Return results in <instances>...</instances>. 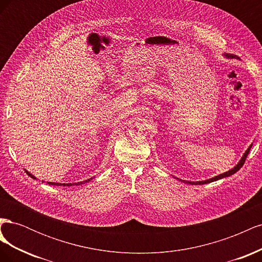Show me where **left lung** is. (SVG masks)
<instances>
[{"instance_id": "1", "label": "left lung", "mask_w": 262, "mask_h": 262, "mask_svg": "<svg viewBox=\"0 0 262 262\" xmlns=\"http://www.w3.org/2000/svg\"><path fill=\"white\" fill-rule=\"evenodd\" d=\"M224 57L227 58V59H238L235 54H232V53H224ZM251 146H252V144L244 153V155L241 158V161L238 162V164H237L236 166H234V167L232 169H229L228 171H225L223 173H221V175H219V176H215V177L207 179V180H202V181H188V180H181V181H184V182H186V184H190V185H204V184H209V182H212V181H216L219 179H222V178H225V177H228V176H231V175H234L236 171H238L243 167V165L245 164V161H246V157L248 156V153H249ZM177 179L180 180L179 178H177Z\"/></svg>"}]
</instances>
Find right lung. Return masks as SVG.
<instances>
[{"label": "right lung", "instance_id": "add662e5", "mask_svg": "<svg viewBox=\"0 0 262 262\" xmlns=\"http://www.w3.org/2000/svg\"><path fill=\"white\" fill-rule=\"evenodd\" d=\"M25 171H26V173H27V175L28 176H30L31 178H33V179H37L34 175H31V173L29 172V171H27L26 169H25ZM93 178H90V179H87V180H84V181H80V182H75V184H60V182H51V181H48V182H47V184H49V185H53V186H72V185H75V186H78V185H83V184H85V182H89V181H91ZM42 182H45L43 180H42Z\"/></svg>", "mask_w": 262, "mask_h": 262}]
</instances>
